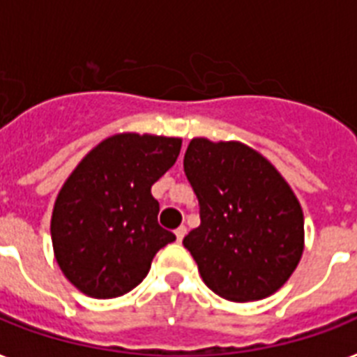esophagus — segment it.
I'll return each mask as SVG.
<instances>
[{"mask_svg": "<svg viewBox=\"0 0 357 357\" xmlns=\"http://www.w3.org/2000/svg\"><path fill=\"white\" fill-rule=\"evenodd\" d=\"M174 234H176L178 241H179V243H181V241H183V237H185V234H187V228H185V226H179V228L176 229Z\"/></svg>", "mask_w": 357, "mask_h": 357, "instance_id": "obj_1", "label": "esophagus"}]
</instances>
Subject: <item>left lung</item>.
<instances>
[{"mask_svg": "<svg viewBox=\"0 0 357 357\" xmlns=\"http://www.w3.org/2000/svg\"><path fill=\"white\" fill-rule=\"evenodd\" d=\"M183 168L202 220L183 244L207 287L234 302L276 293L304 250V215L287 181L241 142L192 139Z\"/></svg>", "mask_w": 357, "mask_h": 357, "instance_id": "obj_1", "label": "left lung"}]
</instances>
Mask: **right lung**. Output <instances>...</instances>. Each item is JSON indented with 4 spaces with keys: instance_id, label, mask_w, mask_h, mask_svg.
I'll list each match as a JSON object with an SVG mask.
<instances>
[{
    "instance_id": "right-lung-1",
    "label": "right lung",
    "mask_w": 357,
    "mask_h": 357,
    "mask_svg": "<svg viewBox=\"0 0 357 357\" xmlns=\"http://www.w3.org/2000/svg\"><path fill=\"white\" fill-rule=\"evenodd\" d=\"M181 139L122 133L98 144L59 192L52 217L55 257L64 276L92 298L135 289L153 255L176 241L157 222L151 185L172 167Z\"/></svg>"
}]
</instances>
